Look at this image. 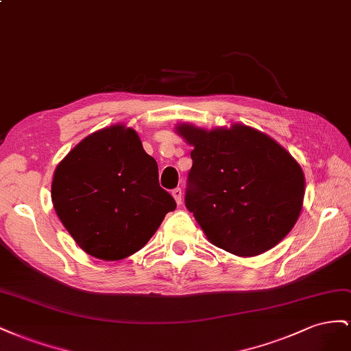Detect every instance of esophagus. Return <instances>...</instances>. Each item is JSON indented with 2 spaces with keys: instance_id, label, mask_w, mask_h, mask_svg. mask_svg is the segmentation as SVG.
Wrapping results in <instances>:
<instances>
[{
  "instance_id": "obj_1",
  "label": "esophagus",
  "mask_w": 351,
  "mask_h": 351,
  "mask_svg": "<svg viewBox=\"0 0 351 351\" xmlns=\"http://www.w3.org/2000/svg\"><path fill=\"white\" fill-rule=\"evenodd\" d=\"M172 195H173V198H175L176 204H182V191H181V188H176V189H173V191H172Z\"/></svg>"
}]
</instances>
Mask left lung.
Returning <instances> with one entry per match:
<instances>
[{
    "label": "left lung",
    "mask_w": 351,
    "mask_h": 351,
    "mask_svg": "<svg viewBox=\"0 0 351 351\" xmlns=\"http://www.w3.org/2000/svg\"><path fill=\"white\" fill-rule=\"evenodd\" d=\"M175 132L193 147L185 206L208 241L239 257L281 243L303 208L306 181L297 160L243 123H179Z\"/></svg>",
    "instance_id": "1"
}]
</instances>
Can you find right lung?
Listing matches in <instances>:
<instances>
[{
  "mask_svg": "<svg viewBox=\"0 0 351 351\" xmlns=\"http://www.w3.org/2000/svg\"><path fill=\"white\" fill-rule=\"evenodd\" d=\"M51 199L76 244L107 262L139 252L176 208L158 185L156 160L123 123L89 134L70 149L54 170Z\"/></svg>",
  "mask_w": 351,
  "mask_h": 351,
  "instance_id": "1",
  "label": "right lung"
}]
</instances>
